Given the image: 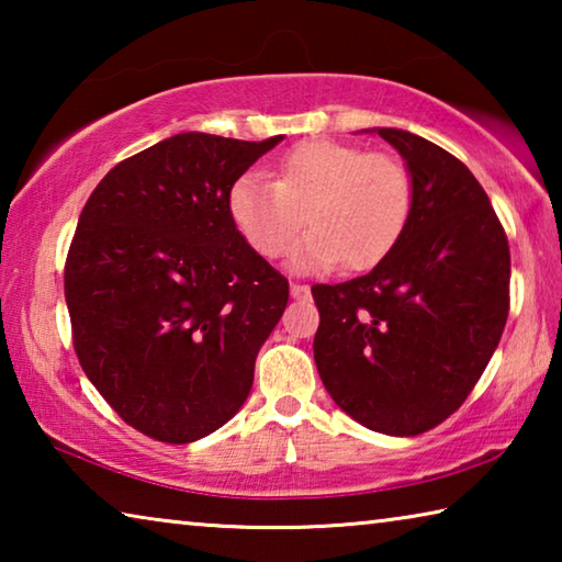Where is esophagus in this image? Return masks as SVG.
<instances>
[{
    "mask_svg": "<svg viewBox=\"0 0 562 562\" xmlns=\"http://www.w3.org/2000/svg\"><path fill=\"white\" fill-rule=\"evenodd\" d=\"M290 292H292L294 300H307L310 297V288H307V284H302V282H292Z\"/></svg>",
    "mask_w": 562,
    "mask_h": 562,
    "instance_id": "obj_1",
    "label": "esophagus"
}]
</instances>
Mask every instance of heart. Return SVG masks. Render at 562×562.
<instances>
[{
	"mask_svg": "<svg viewBox=\"0 0 562 562\" xmlns=\"http://www.w3.org/2000/svg\"><path fill=\"white\" fill-rule=\"evenodd\" d=\"M412 207V176L396 158L329 138L290 148L274 180L247 170L227 190L235 231L262 258L290 250L304 211L312 231L292 250L294 270L374 268L404 235Z\"/></svg>",
	"mask_w": 562,
	"mask_h": 562,
	"instance_id": "heart-1",
	"label": "heart"
}]
</instances>
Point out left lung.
Wrapping results in <instances>:
<instances>
[{
  "label": "left lung",
  "instance_id": "left-lung-1",
  "mask_svg": "<svg viewBox=\"0 0 562 562\" xmlns=\"http://www.w3.org/2000/svg\"><path fill=\"white\" fill-rule=\"evenodd\" d=\"M406 160L414 207L372 272L315 284V361L341 412L416 436L446 422L496 351L510 307L508 237L486 190L449 150L376 128Z\"/></svg>",
  "mask_w": 562,
  "mask_h": 562
}]
</instances>
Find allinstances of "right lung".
I'll list each match as a JSON object with an SVG mask.
<instances>
[{
    "instance_id": "obj_1",
    "label": "right lung",
    "mask_w": 562,
    "mask_h": 562,
    "mask_svg": "<svg viewBox=\"0 0 562 562\" xmlns=\"http://www.w3.org/2000/svg\"><path fill=\"white\" fill-rule=\"evenodd\" d=\"M282 140L178 133L93 188L64 265L79 364L133 429L190 443L250 394L288 278L247 245L227 190Z\"/></svg>"
}]
</instances>
